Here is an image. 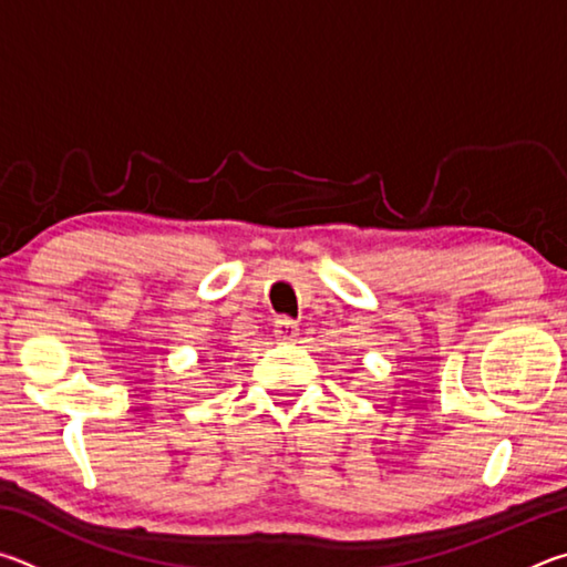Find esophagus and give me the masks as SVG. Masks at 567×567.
I'll return each mask as SVG.
<instances>
[{
  "label": "esophagus",
  "instance_id": "1",
  "mask_svg": "<svg viewBox=\"0 0 567 567\" xmlns=\"http://www.w3.org/2000/svg\"><path fill=\"white\" fill-rule=\"evenodd\" d=\"M297 334V322L290 318H277L275 320V338L282 340V342H290L295 340Z\"/></svg>",
  "mask_w": 567,
  "mask_h": 567
}]
</instances>
